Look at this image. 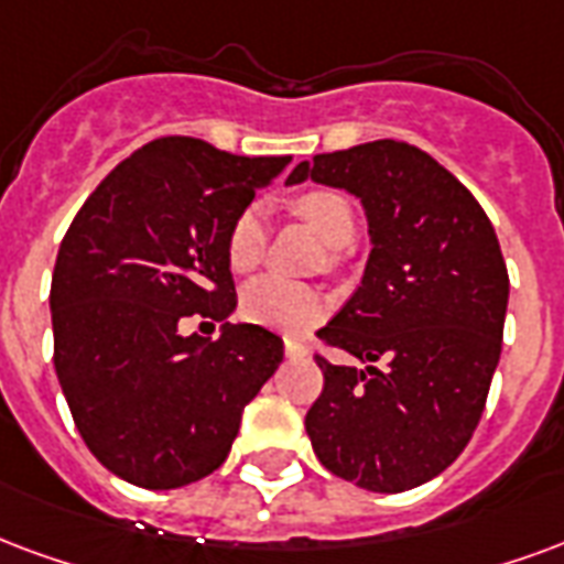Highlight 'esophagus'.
<instances>
[{"mask_svg": "<svg viewBox=\"0 0 564 564\" xmlns=\"http://www.w3.org/2000/svg\"><path fill=\"white\" fill-rule=\"evenodd\" d=\"M283 349H286V356L290 358L307 356V346H304L302 340H295V337H286V340H283Z\"/></svg>", "mask_w": 564, "mask_h": 564, "instance_id": "obj_1", "label": "esophagus"}]
</instances>
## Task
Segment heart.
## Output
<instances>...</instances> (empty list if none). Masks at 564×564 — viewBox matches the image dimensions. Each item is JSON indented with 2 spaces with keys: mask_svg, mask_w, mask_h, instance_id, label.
Instances as JSON below:
<instances>
[{
  "mask_svg": "<svg viewBox=\"0 0 564 564\" xmlns=\"http://www.w3.org/2000/svg\"><path fill=\"white\" fill-rule=\"evenodd\" d=\"M295 215L307 220L319 232V239L332 248H344L356 236V212L352 203L332 187L304 191L293 203ZM227 262L229 269L253 271L265 253V220L257 206H245L227 229ZM328 311V299L316 286L283 281V278H260L245 286L241 293V314L245 319L281 332H302L311 328Z\"/></svg>",
  "mask_w": 564,
  "mask_h": 564,
  "instance_id": "1",
  "label": "heart"
}]
</instances>
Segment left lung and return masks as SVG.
I'll list each match as a JSON object with an SVG mask.
<instances>
[{
  "instance_id": "left-lung-1",
  "label": "left lung",
  "mask_w": 564,
  "mask_h": 564,
  "mask_svg": "<svg viewBox=\"0 0 564 564\" xmlns=\"http://www.w3.org/2000/svg\"><path fill=\"white\" fill-rule=\"evenodd\" d=\"M361 199L365 278L316 335L365 367L316 356L323 394L304 427L328 473L403 494L473 440L502 352L508 269L478 199L431 154L373 140L290 173Z\"/></svg>"
}]
</instances>
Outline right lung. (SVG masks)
Returning a JSON list of instances; mask_svg holds the SVG:
<instances>
[{"label":"right lung","mask_w":564,"mask_h":564,"mask_svg":"<svg viewBox=\"0 0 564 564\" xmlns=\"http://www.w3.org/2000/svg\"><path fill=\"white\" fill-rule=\"evenodd\" d=\"M286 164L161 137L70 220L50 283L53 365L83 442L128 484L173 490L215 473L283 361L262 325L225 323L206 341L177 323L236 311L227 229Z\"/></svg>","instance_id":"obj_1"}]
</instances>
